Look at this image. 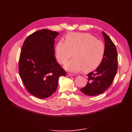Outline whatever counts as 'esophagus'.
<instances>
[{"label": "esophagus", "instance_id": "esophagus-1", "mask_svg": "<svg viewBox=\"0 0 132 132\" xmlns=\"http://www.w3.org/2000/svg\"><path fill=\"white\" fill-rule=\"evenodd\" d=\"M67 76L68 77H72V75L71 74H70V73H68V74H67Z\"/></svg>", "mask_w": 132, "mask_h": 132}]
</instances>
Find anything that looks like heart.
Here are the masks:
<instances>
[{
	"instance_id": "1",
	"label": "heart",
	"mask_w": 132,
	"mask_h": 132,
	"mask_svg": "<svg viewBox=\"0 0 132 132\" xmlns=\"http://www.w3.org/2000/svg\"><path fill=\"white\" fill-rule=\"evenodd\" d=\"M105 47L102 40L89 33L70 32L65 41H59L55 47V56L64 65L74 53L75 58L65 65L67 71L76 73L84 70L90 72L97 68L104 57Z\"/></svg>"
}]
</instances>
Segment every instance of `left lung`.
Masks as SVG:
<instances>
[{"label": "left lung", "mask_w": 132, "mask_h": 132, "mask_svg": "<svg viewBox=\"0 0 132 132\" xmlns=\"http://www.w3.org/2000/svg\"><path fill=\"white\" fill-rule=\"evenodd\" d=\"M105 41L104 57L100 65L87 76V85L81 91L88 96H96L103 93L112 84L117 72V52L116 47L108 35L102 31Z\"/></svg>", "instance_id": "left-lung-1"}]
</instances>
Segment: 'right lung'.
I'll return each instance as SVG.
<instances>
[{"label": "right lung", "mask_w": 132, "mask_h": 132, "mask_svg": "<svg viewBox=\"0 0 132 132\" xmlns=\"http://www.w3.org/2000/svg\"><path fill=\"white\" fill-rule=\"evenodd\" d=\"M59 34L45 29L35 32L26 39L20 53V77L28 92L41 99L56 91L60 77L66 75L54 55V39Z\"/></svg>", "instance_id": "obj_1"}]
</instances>
